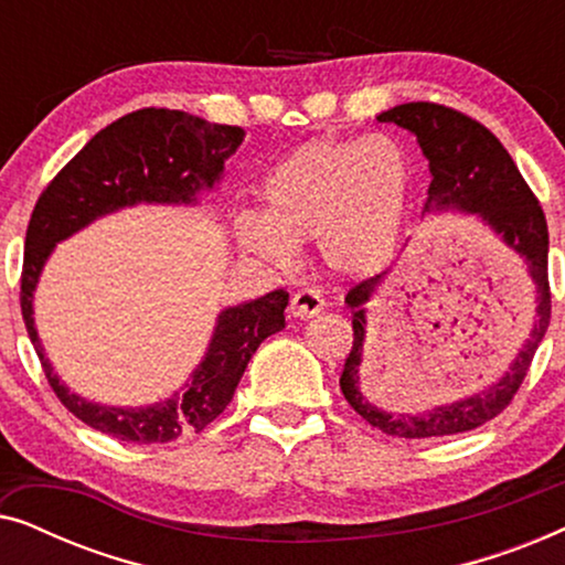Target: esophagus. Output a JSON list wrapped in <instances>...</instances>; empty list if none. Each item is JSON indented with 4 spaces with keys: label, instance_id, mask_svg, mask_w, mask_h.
<instances>
[{
    "label": "esophagus",
    "instance_id": "esophagus-1",
    "mask_svg": "<svg viewBox=\"0 0 565 565\" xmlns=\"http://www.w3.org/2000/svg\"><path fill=\"white\" fill-rule=\"evenodd\" d=\"M323 306H327V298L316 288H303L290 298V313L296 319H313L316 313L323 311Z\"/></svg>",
    "mask_w": 565,
    "mask_h": 565
}]
</instances>
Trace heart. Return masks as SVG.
Returning <instances> with one entry per match:
<instances>
[{"instance_id": "heart-1", "label": "heart", "mask_w": 565, "mask_h": 565, "mask_svg": "<svg viewBox=\"0 0 565 565\" xmlns=\"http://www.w3.org/2000/svg\"><path fill=\"white\" fill-rule=\"evenodd\" d=\"M414 190V159L388 134L321 138L290 151L262 184L265 215L234 223L244 254L273 267L313 242L331 273L358 277L393 257Z\"/></svg>"}]
</instances>
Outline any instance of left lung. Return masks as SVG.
Wrapping results in <instances>:
<instances>
[{
    "mask_svg": "<svg viewBox=\"0 0 565 565\" xmlns=\"http://www.w3.org/2000/svg\"><path fill=\"white\" fill-rule=\"evenodd\" d=\"M381 122H396L416 136L422 153L429 161L431 182L427 190L424 213L460 211L473 213L501 236L527 265L535 282L537 308L530 337L524 339L520 354L497 383L476 396L431 408L424 414H388L370 404L360 391L362 350H365V303L373 296L383 275L367 277L347 292L344 303L352 308L354 342L350 358L344 360L342 385L344 398L367 424L391 437L422 439L470 431L491 422L512 404L514 393L527 375L530 362L543 342L551 323V285H547V223L537 198L524 182L520 169L501 146L497 136L481 122L468 118L452 107L437 103H406L377 115Z\"/></svg>",
    "mask_w": 565,
    "mask_h": 565,
    "instance_id": "obj_1",
    "label": "left lung"
}]
</instances>
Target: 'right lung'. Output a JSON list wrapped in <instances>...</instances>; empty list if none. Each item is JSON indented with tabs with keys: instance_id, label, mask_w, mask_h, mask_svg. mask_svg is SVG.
<instances>
[{
	"instance_id": "right-lung-1",
	"label": "right lung",
	"mask_w": 565,
	"mask_h": 565,
	"mask_svg": "<svg viewBox=\"0 0 565 565\" xmlns=\"http://www.w3.org/2000/svg\"><path fill=\"white\" fill-rule=\"evenodd\" d=\"M244 141L238 126H218L198 115L146 107L122 115L53 177L30 215L22 262L20 306L51 388L76 419L122 443H169L188 431H203L231 404L238 381L257 347L285 327L288 292L273 290L249 303L218 313L213 339L184 393L151 406H103L76 396L53 373L38 339L33 296L53 246L107 213L138 203L195 205L203 190L221 180L223 161Z\"/></svg>"
}]
</instances>
